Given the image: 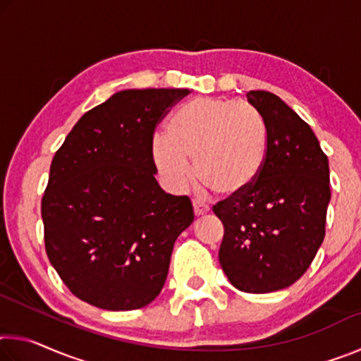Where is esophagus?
<instances>
[{
	"label": "esophagus",
	"instance_id": "esophagus-1",
	"mask_svg": "<svg viewBox=\"0 0 361 361\" xmlns=\"http://www.w3.org/2000/svg\"><path fill=\"white\" fill-rule=\"evenodd\" d=\"M192 207H194L195 216H202V215H205V213H209V207L200 204V202H192Z\"/></svg>",
	"mask_w": 361,
	"mask_h": 361
}]
</instances>
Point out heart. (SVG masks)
Segmentation results:
<instances>
[{"mask_svg": "<svg viewBox=\"0 0 361 361\" xmlns=\"http://www.w3.org/2000/svg\"><path fill=\"white\" fill-rule=\"evenodd\" d=\"M269 133L261 114L247 102L204 97L180 109L166 137L152 142V159L164 181L183 191L195 176L219 197L252 188L264 167Z\"/></svg>", "mask_w": 361, "mask_h": 361, "instance_id": "1", "label": "heart"}]
</instances>
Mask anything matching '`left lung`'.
I'll list each match as a JSON object with an SVG mask.
<instances>
[{
    "label": "left lung",
    "mask_w": 361,
    "mask_h": 361,
    "mask_svg": "<svg viewBox=\"0 0 361 361\" xmlns=\"http://www.w3.org/2000/svg\"><path fill=\"white\" fill-rule=\"evenodd\" d=\"M247 99L269 148L255 185L213 207L224 226L219 264L237 290L272 293L304 276L325 239L329 167L312 129L283 100L266 90Z\"/></svg>",
    "instance_id": "obj_1"
}]
</instances>
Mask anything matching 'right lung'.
<instances>
[{"label": "right lung", "instance_id": "1", "mask_svg": "<svg viewBox=\"0 0 361 361\" xmlns=\"http://www.w3.org/2000/svg\"><path fill=\"white\" fill-rule=\"evenodd\" d=\"M188 89L121 90L90 109L52 159L41 200L46 253L76 298L106 310L154 301L173 243L194 221L188 195L154 178L152 137Z\"/></svg>", "mask_w": 361, "mask_h": 361}]
</instances>
